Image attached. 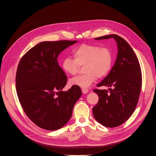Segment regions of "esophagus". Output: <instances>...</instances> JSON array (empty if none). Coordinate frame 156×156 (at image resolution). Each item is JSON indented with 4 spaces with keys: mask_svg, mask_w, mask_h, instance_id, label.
Listing matches in <instances>:
<instances>
[{
    "mask_svg": "<svg viewBox=\"0 0 156 156\" xmlns=\"http://www.w3.org/2000/svg\"><path fill=\"white\" fill-rule=\"evenodd\" d=\"M81 90H82V92L83 94H87V93L88 92V90L87 88H82Z\"/></svg>",
    "mask_w": 156,
    "mask_h": 156,
    "instance_id": "esophagus-1",
    "label": "esophagus"
}]
</instances>
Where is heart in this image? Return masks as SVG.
<instances>
[{
  "instance_id": "1",
  "label": "heart",
  "mask_w": 156,
  "mask_h": 156,
  "mask_svg": "<svg viewBox=\"0 0 156 156\" xmlns=\"http://www.w3.org/2000/svg\"><path fill=\"white\" fill-rule=\"evenodd\" d=\"M74 58L66 57L62 63L64 72L75 75L81 66L85 73L69 80V84L87 88L96 81L108 74L113 64V54L110 49L94 44H83L73 51Z\"/></svg>"
}]
</instances>
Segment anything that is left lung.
Segmentation results:
<instances>
[{
    "label": "left lung",
    "instance_id": "8db88e82",
    "mask_svg": "<svg viewBox=\"0 0 156 156\" xmlns=\"http://www.w3.org/2000/svg\"><path fill=\"white\" fill-rule=\"evenodd\" d=\"M109 38L117 42V58L110 73L97 87L111 88L109 90H93L98 95L99 101L92 111L99 123L107 127H115L124 124L135 110L142 87V73L137 57L124 38L111 34L96 39Z\"/></svg>",
    "mask_w": 156,
    "mask_h": 156
}]
</instances>
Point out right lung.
Instances as JSON below:
<instances>
[{
    "mask_svg": "<svg viewBox=\"0 0 156 156\" xmlns=\"http://www.w3.org/2000/svg\"><path fill=\"white\" fill-rule=\"evenodd\" d=\"M77 41H43L22 56L16 76L19 101L29 119L46 130H56L68 123L81 97L79 87L62 90L68 78L58 64L61 51Z\"/></svg>",
    "mask_w": 156,
    "mask_h": 156,
    "instance_id": "1",
    "label": "right lung"
}]
</instances>
